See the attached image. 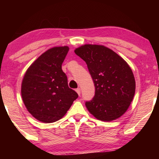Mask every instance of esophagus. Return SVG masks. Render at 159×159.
Returning a JSON list of instances; mask_svg holds the SVG:
<instances>
[{
    "label": "esophagus",
    "mask_w": 159,
    "mask_h": 159,
    "mask_svg": "<svg viewBox=\"0 0 159 159\" xmlns=\"http://www.w3.org/2000/svg\"><path fill=\"white\" fill-rule=\"evenodd\" d=\"M76 92L77 93V94L80 95V94H81V90H80V88H77L76 89Z\"/></svg>",
    "instance_id": "1"
}]
</instances>
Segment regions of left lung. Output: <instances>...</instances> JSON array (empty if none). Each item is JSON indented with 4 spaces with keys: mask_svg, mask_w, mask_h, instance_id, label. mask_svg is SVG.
<instances>
[{
    "mask_svg": "<svg viewBox=\"0 0 159 159\" xmlns=\"http://www.w3.org/2000/svg\"><path fill=\"white\" fill-rule=\"evenodd\" d=\"M75 53L85 61L94 82L95 96L85 103L89 112L103 121L122 116L135 93V80L129 64L104 45L85 44Z\"/></svg>",
    "mask_w": 159,
    "mask_h": 159,
    "instance_id": "1",
    "label": "left lung"
}]
</instances>
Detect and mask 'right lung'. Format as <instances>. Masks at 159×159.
<instances>
[{
  "mask_svg": "<svg viewBox=\"0 0 159 159\" xmlns=\"http://www.w3.org/2000/svg\"><path fill=\"white\" fill-rule=\"evenodd\" d=\"M68 46L51 48L27 69L21 87L25 106L33 117L43 123L59 120L66 114L77 93L69 88L61 65Z\"/></svg>",
  "mask_w": 159,
  "mask_h": 159,
  "instance_id": "obj_1",
  "label": "right lung"
}]
</instances>
